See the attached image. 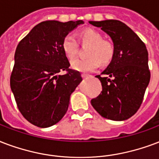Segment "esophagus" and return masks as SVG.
Returning a JSON list of instances; mask_svg holds the SVG:
<instances>
[{"label": "esophagus", "mask_w": 159, "mask_h": 159, "mask_svg": "<svg viewBox=\"0 0 159 159\" xmlns=\"http://www.w3.org/2000/svg\"><path fill=\"white\" fill-rule=\"evenodd\" d=\"M88 76H89V75L85 74V73H82V77H83V78H87V77H88Z\"/></svg>", "instance_id": "esophagus-1"}]
</instances>
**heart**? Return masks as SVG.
Here are the masks:
<instances>
[{"instance_id":"obj_1","label":"heart","mask_w":159,"mask_h":159,"mask_svg":"<svg viewBox=\"0 0 159 159\" xmlns=\"http://www.w3.org/2000/svg\"><path fill=\"white\" fill-rule=\"evenodd\" d=\"M82 44L89 45L87 51L88 58H76L71 61V67L82 72H90L98 68L99 63H109L115 54L112 41L103 38L101 31L94 28H85L79 32ZM65 55L71 59L77 55L79 44L72 35H66L61 43Z\"/></svg>"}]
</instances>
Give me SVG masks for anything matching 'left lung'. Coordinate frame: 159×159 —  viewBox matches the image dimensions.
Wrapping results in <instances>:
<instances>
[{
  "mask_svg": "<svg viewBox=\"0 0 159 159\" xmlns=\"http://www.w3.org/2000/svg\"><path fill=\"white\" fill-rule=\"evenodd\" d=\"M101 27L111 36L115 54L102 74L96 76L102 82V91L91 100L102 117L123 121L135 114L141 106L150 81L148 53L144 42L126 24L117 20L89 21Z\"/></svg>",
  "mask_w": 159,
  "mask_h": 159,
  "instance_id": "left-lung-1",
  "label": "left lung"
}]
</instances>
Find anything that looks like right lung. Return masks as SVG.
<instances>
[{"label":"right lung","instance_id":"1","mask_svg":"<svg viewBox=\"0 0 159 159\" xmlns=\"http://www.w3.org/2000/svg\"><path fill=\"white\" fill-rule=\"evenodd\" d=\"M83 20L37 24L18 43L10 84L17 107L29 123L48 128L66 114L70 96L82 81L70 69L62 50V40ZM65 70L66 74L58 75Z\"/></svg>","mask_w":159,"mask_h":159}]
</instances>
